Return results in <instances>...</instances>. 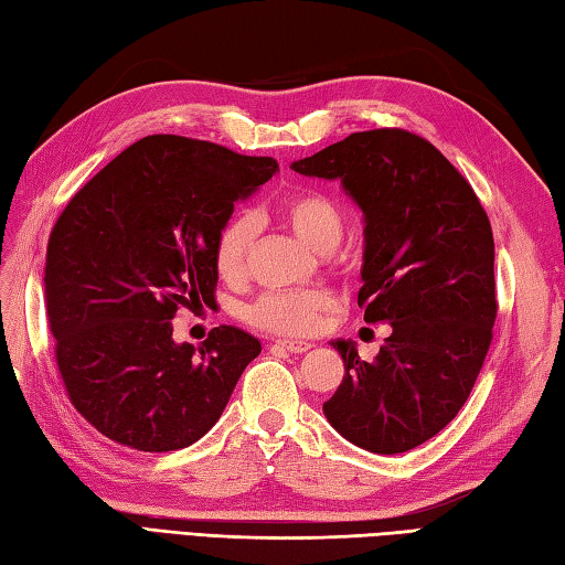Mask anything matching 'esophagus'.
<instances>
[{
	"label": "esophagus",
	"mask_w": 565,
	"mask_h": 565,
	"mask_svg": "<svg viewBox=\"0 0 565 565\" xmlns=\"http://www.w3.org/2000/svg\"><path fill=\"white\" fill-rule=\"evenodd\" d=\"M275 349H285L290 353H305V351L312 349V343L299 341V339H278V341H275Z\"/></svg>",
	"instance_id": "1"
}]
</instances>
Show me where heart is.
I'll return each instance as SVG.
<instances>
[{"label": "heart", "instance_id": "heart-1", "mask_svg": "<svg viewBox=\"0 0 565 565\" xmlns=\"http://www.w3.org/2000/svg\"><path fill=\"white\" fill-rule=\"evenodd\" d=\"M278 216L305 246L317 253L337 248L343 236L341 206L319 190H302L285 198L278 204ZM253 238H256V222L248 214H236L218 228L214 263L226 282L244 278ZM331 307L333 295L321 287L266 292L248 307V321L253 327L273 333H312Z\"/></svg>", "mask_w": 565, "mask_h": 565}]
</instances>
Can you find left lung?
<instances>
[{
  "mask_svg": "<svg viewBox=\"0 0 565 565\" xmlns=\"http://www.w3.org/2000/svg\"><path fill=\"white\" fill-rule=\"evenodd\" d=\"M341 180L363 210L367 324H387L380 353H341V385L324 414L343 439L373 454L429 441L466 405L492 341L494 241L468 180L427 138L405 129L359 131L290 166Z\"/></svg>",
  "mask_w": 565,
  "mask_h": 565,
  "instance_id": "8db88e82",
  "label": "left lung"
}]
</instances>
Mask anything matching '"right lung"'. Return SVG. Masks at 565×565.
<instances>
[{
    "instance_id": "obj_1",
    "label": "right lung",
    "mask_w": 565,
    "mask_h": 565,
    "mask_svg": "<svg viewBox=\"0 0 565 565\" xmlns=\"http://www.w3.org/2000/svg\"><path fill=\"white\" fill-rule=\"evenodd\" d=\"M273 158L156 134L126 148L67 202L45 253V309L73 407L136 451H178L222 417L260 341L216 327L172 341L182 307H212L216 234L268 182Z\"/></svg>"
}]
</instances>
